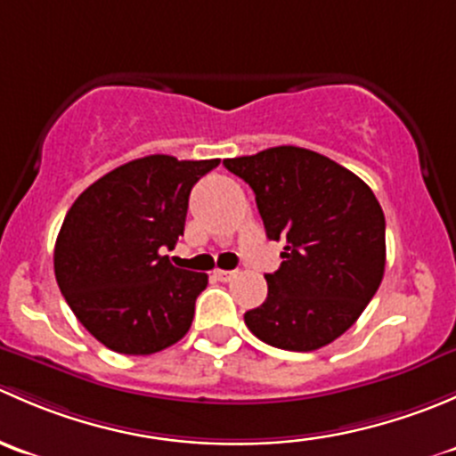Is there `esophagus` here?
I'll return each mask as SVG.
<instances>
[{"label":"esophagus","instance_id":"obj_1","mask_svg":"<svg viewBox=\"0 0 456 456\" xmlns=\"http://www.w3.org/2000/svg\"><path fill=\"white\" fill-rule=\"evenodd\" d=\"M233 275H236V271H224V269H216L214 271V278L220 280V282H227V280H232Z\"/></svg>","mask_w":456,"mask_h":456}]
</instances>
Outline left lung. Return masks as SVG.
Segmentation results:
<instances>
[{
  "label": "left lung",
  "instance_id": "left-lung-1",
  "mask_svg": "<svg viewBox=\"0 0 456 456\" xmlns=\"http://www.w3.org/2000/svg\"><path fill=\"white\" fill-rule=\"evenodd\" d=\"M249 183L271 240H284L282 265L266 273L269 293L245 324L257 339L309 353L346 333L379 289L386 220L360 176L335 160L280 145L223 160Z\"/></svg>",
  "mask_w": 456,
  "mask_h": 456
}]
</instances>
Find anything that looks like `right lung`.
Here are the masks:
<instances>
[{"label":"right lung","mask_w":456,"mask_h":456,"mask_svg":"<svg viewBox=\"0 0 456 456\" xmlns=\"http://www.w3.org/2000/svg\"><path fill=\"white\" fill-rule=\"evenodd\" d=\"M220 159L151 154L112 169L75 200L54 275L77 320L110 351L151 355L185 338L207 273L163 256L185 232L190 191Z\"/></svg>","instance_id":"obj_1"}]
</instances>
